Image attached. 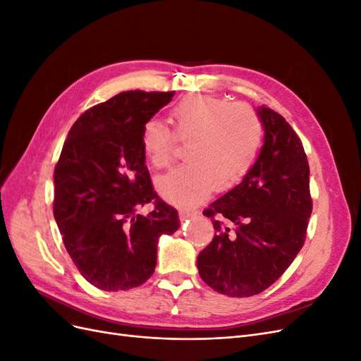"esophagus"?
<instances>
[{
    "mask_svg": "<svg viewBox=\"0 0 361 361\" xmlns=\"http://www.w3.org/2000/svg\"><path fill=\"white\" fill-rule=\"evenodd\" d=\"M197 212L195 211H188V209H179V216H180V220H185V218H190V216H192V215H195Z\"/></svg>",
    "mask_w": 361,
    "mask_h": 361,
    "instance_id": "34e87169",
    "label": "esophagus"
}]
</instances>
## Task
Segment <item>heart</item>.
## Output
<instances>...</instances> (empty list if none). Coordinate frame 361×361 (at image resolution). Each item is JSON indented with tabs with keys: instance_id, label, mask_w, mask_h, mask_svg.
Instances as JSON below:
<instances>
[{
	"instance_id": "obj_1",
	"label": "heart",
	"mask_w": 361,
	"mask_h": 361,
	"mask_svg": "<svg viewBox=\"0 0 361 361\" xmlns=\"http://www.w3.org/2000/svg\"><path fill=\"white\" fill-rule=\"evenodd\" d=\"M174 134L159 120H147L140 143L155 169H167L176 157V138L188 145V161L157 179L164 199L191 206L214 187L227 191L253 167L264 137L260 118L247 105L214 96H191L171 110Z\"/></svg>"
}]
</instances>
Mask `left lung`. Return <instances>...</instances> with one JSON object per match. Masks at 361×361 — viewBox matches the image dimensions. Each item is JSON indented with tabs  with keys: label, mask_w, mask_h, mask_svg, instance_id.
Returning <instances> with one entry per match:
<instances>
[{
	"label": "left lung",
	"mask_w": 361,
	"mask_h": 361,
	"mask_svg": "<svg viewBox=\"0 0 361 361\" xmlns=\"http://www.w3.org/2000/svg\"><path fill=\"white\" fill-rule=\"evenodd\" d=\"M257 116L265 130L255 166L203 215L215 236L197 257L202 280L228 297L268 289L300 253L312 214L309 161L285 117L268 106Z\"/></svg>",
	"instance_id": "8db88e82"
}]
</instances>
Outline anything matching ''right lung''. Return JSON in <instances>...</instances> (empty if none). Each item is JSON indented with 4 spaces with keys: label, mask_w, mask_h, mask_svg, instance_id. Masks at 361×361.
Masks as SVG:
<instances>
[{
    "label": "right lung",
    "mask_w": 361,
    "mask_h": 361,
    "mask_svg": "<svg viewBox=\"0 0 361 361\" xmlns=\"http://www.w3.org/2000/svg\"><path fill=\"white\" fill-rule=\"evenodd\" d=\"M174 92H123L87 110L71 128L54 170V218L75 267L108 292L154 274L158 238L180 226L158 197L140 137ZM147 202V216L136 211Z\"/></svg>",
    "instance_id": "add662e5"
}]
</instances>
